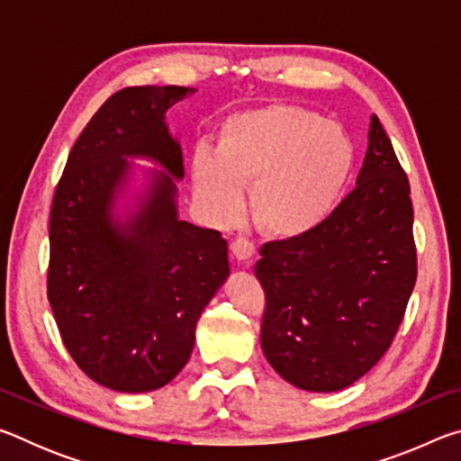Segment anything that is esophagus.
I'll return each mask as SVG.
<instances>
[{
    "label": "esophagus",
    "instance_id": "esophagus-1",
    "mask_svg": "<svg viewBox=\"0 0 461 461\" xmlns=\"http://www.w3.org/2000/svg\"><path fill=\"white\" fill-rule=\"evenodd\" d=\"M231 252H233V256H236L240 262H249V260L254 258V254H256V246L249 240L240 238V240H236L231 244Z\"/></svg>",
    "mask_w": 461,
    "mask_h": 461
}]
</instances>
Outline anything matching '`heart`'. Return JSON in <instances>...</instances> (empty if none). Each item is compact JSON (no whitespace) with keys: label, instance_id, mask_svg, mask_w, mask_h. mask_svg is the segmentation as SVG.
Returning <instances> with one entry per match:
<instances>
[{"label":"heart","instance_id":"obj_1","mask_svg":"<svg viewBox=\"0 0 461 461\" xmlns=\"http://www.w3.org/2000/svg\"><path fill=\"white\" fill-rule=\"evenodd\" d=\"M354 165V144L338 123L307 107L264 105L220 123L213 152L193 154L191 183L215 223L236 221L249 189L254 223L275 240H296L331 215Z\"/></svg>","mask_w":461,"mask_h":461}]
</instances>
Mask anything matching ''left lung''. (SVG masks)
Listing matches in <instances>:
<instances>
[{"label": "left lung", "instance_id": "left-lung-1", "mask_svg": "<svg viewBox=\"0 0 461 461\" xmlns=\"http://www.w3.org/2000/svg\"><path fill=\"white\" fill-rule=\"evenodd\" d=\"M409 178L376 115L356 189L315 231L264 244L260 343L293 386L335 393L393 343L417 280Z\"/></svg>", "mask_w": 461, "mask_h": 461}]
</instances>
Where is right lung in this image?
I'll use <instances>...</instances> for the list:
<instances>
[{
  "instance_id": "1",
  "label": "right lung",
  "mask_w": 461,
  "mask_h": 461,
  "mask_svg": "<svg viewBox=\"0 0 461 461\" xmlns=\"http://www.w3.org/2000/svg\"><path fill=\"white\" fill-rule=\"evenodd\" d=\"M193 87L113 93L77 138L50 209L49 301L62 343L97 384L148 393L189 362L194 327L230 276L228 241L178 217L181 144L167 112ZM150 159L145 189L117 203Z\"/></svg>"
}]
</instances>
